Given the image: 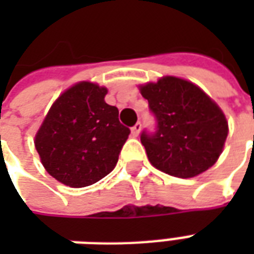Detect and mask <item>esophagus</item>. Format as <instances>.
Instances as JSON below:
<instances>
[{
    "label": "esophagus",
    "mask_w": 254,
    "mask_h": 254,
    "mask_svg": "<svg viewBox=\"0 0 254 254\" xmlns=\"http://www.w3.org/2000/svg\"><path fill=\"white\" fill-rule=\"evenodd\" d=\"M140 130H141V122H137V124H134V127H132V134L133 136H138Z\"/></svg>",
    "instance_id": "1"
}]
</instances>
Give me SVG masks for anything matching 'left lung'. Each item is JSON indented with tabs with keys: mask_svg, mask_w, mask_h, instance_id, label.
I'll use <instances>...</instances> for the list:
<instances>
[{
	"mask_svg": "<svg viewBox=\"0 0 254 254\" xmlns=\"http://www.w3.org/2000/svg\"><path fill=\"white\" fill-rule=\"evenodd\" d=\"M156 118V130L140 136L151 165L180 178L208 170L223 151L229 125L223 111L202 89L166 76L140 85Z\"/></svg>",
	"mask_w": 254,
	"mask_h": 254,
	"instance_id": "1",
	"label": "left lung"
}]
</instances>
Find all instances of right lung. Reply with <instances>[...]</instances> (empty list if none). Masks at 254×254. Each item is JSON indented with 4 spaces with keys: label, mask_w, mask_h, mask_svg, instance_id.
I'll return each mask as SVG.
<instances>
[{
    "label": "right lung",
    "mask_w": 254,
    "mask_h": 254,
    "mask_svg": "<svg viewBox=\"0 0 254 254\" xmlns=\"http://www.w3.org/2000/svg\"><path fill=\"white\" fill-rule=\"evenodd\" d=\"M106 94L98 84H74L53 103L36 133L42 165L66 187H89L111 173L130 133Z\"/></svg>",
    "instance_id": "1"
}]
</instances>
